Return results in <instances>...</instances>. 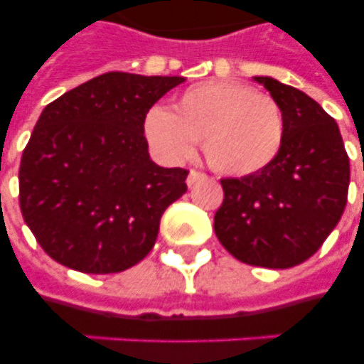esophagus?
<instances>
[{
  "mask_svg": "<svg viewBox=\"0 0 364 364\" xmlns=\"http://www.w3.org/2000/svg\"><path fill=\"white\" fill-rule=\"evenodd\" d=\"M204 173L202 171H196V170H191L188 171V177H187V185L188 187H193L194 183L200 181V179H204Z\"/></svg>",
  "mask_w": 364,
  "mask_h": 364,
  "instance_id": "obj_1",
  "label": "esophagus"
}]
</instances>
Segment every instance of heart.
I'll return each mask as SVG.
<instances>
[{
  "instance_id": "1",
  "label": "heart",
  "mask_w": 364,
  "mask_h": 364,
  "mask_svg": "<svg viewBox=\"0 0 364 364\" xmlns=\"http://www.w3.org/2000/svg\"><path fill=\"white\" fill-rule=\"evenodd\" d=\"M143 130L162 159H188L202 139L213 170L242 177L274 162L285 137V119L279 104L268 94L240 82L211 81L185 90L171 113L153 107Z\"/></svg>"
}]
</instances>
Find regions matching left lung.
<instances>
[{
  "label": "left lung",
  "mask_w": 364,
  "mask_h": 364,
  "mask_svg": "<svg viewBox=\"0 0 364 364\" xmlns=\"http://www.w3.org/2000/svg\"><path fill=\"white\" fill-rule=\"evenodd\" d=\"M255 81L283 111L282 151L264 170L221 179L225 200L213 228L238 260L283 270L310 259L338 225L350 159L338 124L316 100L272 77Z\"/></svg>",
  "instance_id": "1"
}]
</instances>
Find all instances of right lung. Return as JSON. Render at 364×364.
Listing matches in <instances>:
<instances>
[{
    "label": "right lung",
    "instance_id": "add662e5",
    "mask_svg": "<svg viewBox=\"0 0 364 364\" xmlns=\"http://www.w3.org/2000/svg\"><path fill=\"white\" fill-rule=\"evenodd\" d=\"M185 77L111 71L43 109L18 170L26 225L45 253L85 274H115L147 257L188 171L149 156V109Z\"/></svg>",
    "mask_w": 364,
    "mask_h": 364
}]
</instances>
